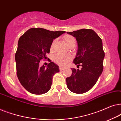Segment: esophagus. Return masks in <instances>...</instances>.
<instances>
[{
    "mask_svg": "<svg viewBox=\"0 0 121 121\" xmlns=\"http://www.w3.org/2000/svg\"><path fill=\"white\" fill-rule=\"evenodd\" d=\"M65 69V68L64 67H59V70H60V71H62V70H63L64 69Z\"/></svg>",
    "mask_w": 121,
    "mask_h": 121,
    "instance_id": "1",
    "label": "esophagus"
}]
</instances>
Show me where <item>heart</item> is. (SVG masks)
Listing matches in <instances>:
<instances>
[{"label":"heart","mask_w":121,"mask_h":121,"mask_svg":"<svg viewBox=\"0 0 121 121\" xmlns=\"http://www.w3.org/2000/svg\"><path fill=\"white\" fill-rule=\"evenodd\" d=\"M63 39L65 43L67 44L69 47H74L76 43V39L75 37L73 36L70 35H65L63 37ZM56 40L54 39L52 41L50 47V51L53 52L54 51V47L55 45ZM72 59V57L69 55H58L55 56L53 58V61L55 63L58 64L60 65H64L67 64L69 61Z\"/></svg>","instance_id":"b5f03b06"}]
</instances>
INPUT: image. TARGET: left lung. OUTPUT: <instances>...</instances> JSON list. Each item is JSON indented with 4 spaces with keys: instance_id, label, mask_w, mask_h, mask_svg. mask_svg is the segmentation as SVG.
<instances>
[{
    "instance_id": "left-lung-1",
    "label": "left lung",
    "mask_w": 121,
    "mask_h": 121,
    "mask_svg": "<svg viewBox=\"0 0 121 121\" xmlns=\"http://www.w3.org/2000/svg\"><path fill=\"white\" fill-rule=\"evenodd\" d=\"M68 34L76 38L78 49L74 63L82 69L71 68L72 74L66 78L67 85L71 91L83 94L96 83L104 68L105 57L102 39L91 29H81Z\"/></svg>"
}]
</instances>
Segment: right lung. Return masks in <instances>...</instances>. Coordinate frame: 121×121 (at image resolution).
Segmentation results:
<instances>
[{
	"mask_svg": "<svg viewBox=\"0 0 121 121\" xmlns=\"http://www.w3.org/2000/svg\"><path fill=\"white\" fill-rule=\"evenodd\" d=\"M50 31L42 28H31L20 37L15 53L16 74L21 85L31 94L41 95L48 91L52 78L59 72L57 64L50 62L46 68L39 66L45 60L53 39L65 33Z\"/></svg>",
	"mask_w": 121,
	"mask_h": 121,
	"instance_id": "right-lung-1",
	"label": "right lung"
}]
</instances>
